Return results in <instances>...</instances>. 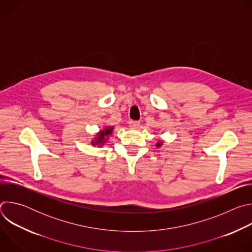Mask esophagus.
I'll list each match as a JSON object with an SVG mask.
<instances>
[{
	"label": "esophagus",
	"mask_w": 252,
	"mask_h": 252,
	"mask_svg": "<svg viewBox=\"0 0 252 252\" xmlns=\"http://www.w3.org/2000/svg\"><path fill=\"white\" fill-rule=\"evenodd\" d=\"M128 124H129V126H130L131 128H136V127H138L139 125H140V123L137 122V121H129Z\"/></svg>",
	"instance_id": "1"
}]
</instances>
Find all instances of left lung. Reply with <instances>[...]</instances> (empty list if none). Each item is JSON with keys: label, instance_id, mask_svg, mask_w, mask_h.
Listing matches in <instances>:
<instances>
[{"label": "left lung", "instance_id": "1", "mask_svg": "<svg viewBox=\"0 0 252 252\" xmlns=\"http://www.w3.org/2000/svg\"><path fill=\"white\" fill-rule=\"evenodd\" d=\"M160 145V143H158V146H159Z\"/></svg>", "mask_w": 252, "mask_h": 252}]
</instances>
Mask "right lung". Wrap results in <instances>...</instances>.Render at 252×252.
I'll return each mask as SVG.
<instances>
[{
    "mask_svg": "<svg viewBox=\"0 0 252 252\" xmlns=\"http://www.w3.org/2000/svg\"><path fill=\"white\" fill-rule=\"evenodd\" d=\"M112 130H113V127H107L106 129H104V130L100 131V132L97 134V135H98V137H97V140L95 141V143H101V142H102V140H104V139H105V138H104V136H106L107 134H111Z\"/></svg>",
    "mask_w": 252,
    "mask_h": 252,
    "instance_id": "add662e5",
    "label": "right lung"
}]
</instances>
